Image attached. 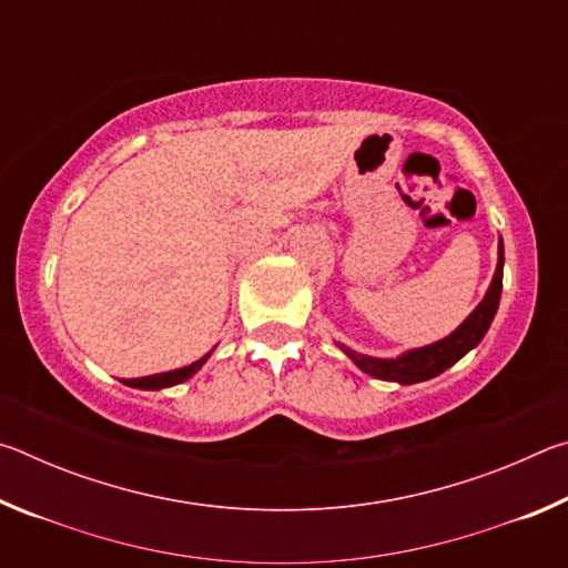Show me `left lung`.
I'll return each instance as SVG.
<instances>
[{
	"instance_id": "obj_1",
	"label": "left lung",
	"mask_w": 568,
	"mask_h": 568,
	"mask_svg": "<svg viewBox=\"0 0 568 568\" xmlns=\"http://www.w3.org/2000/svg\"><path fill=\"white\" fill-rule=\"evenodd\" d=\"M501 287H504V243H498V265H496V275L491 281V287H488L486 297L480 301L476 311L470 313L468 318L448 335V338L438 341L434 345H426V348L410 351L406 355H400V358H396V361L365 358V355L345 348V345H343V351L363 373H368V376H373V378L396 381V383L428 381V378L438 376V373H444L446 368H450V365L464 358V355L474 348V345L480 343V338L486 335L488 325H491L494 315L498 311Z\"/></svg>"
}]
</instances>
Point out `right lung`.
I'll return each mask as SVG.
<instances>
[{
	"label": "right lung",
	"mask_w": 568,
	"mask_h": 568,
	"mask_svg": "<svg viewBox=\"0 0 568 568\" xmlns=\"http://www.w3.org/2000/svg\"><path fill=\"white\" fill-rule=\"evenodd\" d=\"M210 355V353H207ZM207 355H203V358L200 361H195V363H190V365H185V368H180V371H170V373H158V376H145V378H128V381H122L124 386H132V388H152V390H158V388H168V386H175V383H182V381H187L192 373H195L200 365H203L205 361H207Z\"/></svg>",
	"instance_id": "right-lung-1"
}]
</instances>
